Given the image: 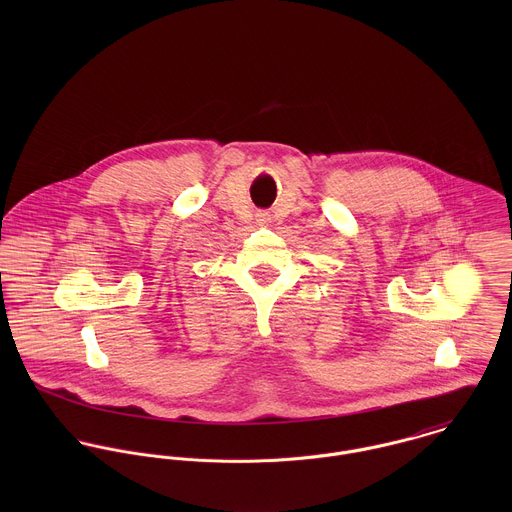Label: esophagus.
Here are the masks:
<instances>
[{
    "mask_svg": "<svg viewBox=\"0 0 512 512\" xmlns=\"http://www.w3.org/2000/svg\"><path fill=\"white\" fill-rule=\"evenodd\" d=\"M256 217H258V222H260V224H266V222H268V213H258V215H256Z\"/></svg>",
    "mask_w": 512,
    "mask_h": 512,
    "instance_id": "1",
    "label": "esophagus"
}]
</instances>
